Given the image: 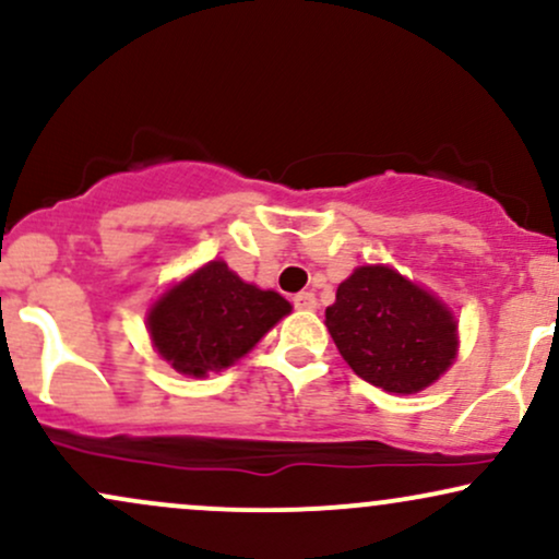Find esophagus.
<instances>
[{
    "label": "esophagus",
    "instance_id": "esophagus-1",
    "mask_svg": "<svg viewBox=\"0 0 559 559\" xmlns=\"http://www.w3.org/2000/svg\"><path fill=\"white\" fill-rule=\"evenodd\" d=\"M294 307H297V310H316V307H318L316 294H312V292H299L297 297H294Z\"/></svg>",
    "mask_w": 559,
    "mask_h": 559
}]
</instances>
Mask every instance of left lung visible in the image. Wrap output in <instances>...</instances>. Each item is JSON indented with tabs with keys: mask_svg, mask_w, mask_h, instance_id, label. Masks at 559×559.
<instances>
[{
	"mask_svg": "<svg viewBox=\"0 0 559 559\" xmlns=\"http://www.w3.org/2000/svg\"><path fill=\"white\" fill-rule=\"evenodd\" d=\"M325 325L346 365L391 394L431 386L457 357L449 307L386 265H362L338 284Z\"/></svg>",
	"mask_w": 559,
	"mask_h": 559,
	"instance_id": "obj_1",
	"label": "left lung"
}]
</instances>
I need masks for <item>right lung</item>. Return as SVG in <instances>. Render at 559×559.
<instances>
[{
    "label": "right lung",
    "mask_w": 559,
    "mask_h": 559,
    "mask_svg": "<svg viewBox=\"0 0 559 559\" xmlns=\"http://www.w3.org/2000/svg\"><path fill=\"white\" fill-rule=\"evenodd\" d=\"M292 305L267 288L247 284L223 260L199 267L152 305V344L178 373L202 378L247 355Z\"/></svg>",
    "instance_id": "1"
}]
</instances>
